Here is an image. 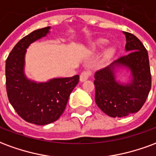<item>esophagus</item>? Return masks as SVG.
Segmentation results:
<instances>
[{
    "label": "esophagus",
    "mask_w": 156,
    "mask_h": 156,
    "mask_svg": "<svg viewBox=\"0 0 156 156\" xmlns=\"http://www.w3.org/2000/svg\"><path fill=\"white\" fill-rule=\"evenodd\" d=\"M90 76H92V71L91 70H84L83 72H82V73L80 74V81L84 82L88 79Z\"/></svg>",
    "instance_id": "1"
}]
</instances>
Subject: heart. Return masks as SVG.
Here are the masks:
<instances>
[{
    "mask_svg": "<svg viewBox=\"0 0 156 156\" xmlns=\"http://www.w3.org/2000/svg\"><path fill=\"white\" fill-rule=\"evenodd\" d=\"M107 43V41L105 40V39H102V40H99L98 41H97L96 43L92 46V50L93 51H98V50H100L102 48L105 47V45ZM114 53V50L112 49V48H108L107 49L106 51H105V56L107 57V58H109V57H111L112 55Z\"/></svg>",
    "mask_w": 156,
    "mask_h": 156,
    "instance_id": "b5f03b06",
    "label": "heart"
}]
</instances>
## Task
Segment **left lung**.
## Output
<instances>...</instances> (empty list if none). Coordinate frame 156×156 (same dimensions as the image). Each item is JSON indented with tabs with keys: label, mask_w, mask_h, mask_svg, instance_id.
Listing matches in <instances>:
<instances>
[{
	"label": "left lung",
	"mask_w": 156,
	"mask_h": 156,
	"mask_svg": "<svg viewBox=\"0 0 156 156\" xmlns=\"http://www.w3.org/2000/svg\"><path fill=\"white\" fill-rule=\"evenodd\" d=\"M125 51L108 67L95 73V102L110 117H124L137 113L147 99L151 88V74L147 50L133 34L124 32ZM124 66L131 70L130 83L122 85L116 81L115 67Z\"/></svg>",
	"instance_id": "left-lung-1"
}]
</instances>
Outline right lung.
<instances>
[{
    "mask_svg": "<svg viewBox=\"0 0 156 156\" xmlns=\"http://www.w3.org/2000/svg\"><path fill=\"white\" fill-rule=\"evenodd\" d=\"M50 27L36 30L16 44L5 61V85L9 102L20 117L37 125L51 124L64 111L79 76L36 83L24 73L27 48L49 32Z\"/></svg>",
    "mask_w": 156,
    "mask_h": 156,
    "instance_id": "obj_1",
    "label": "right lung"
}]
</instances>
